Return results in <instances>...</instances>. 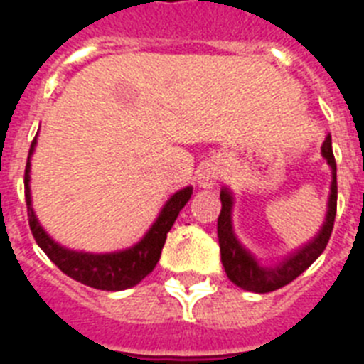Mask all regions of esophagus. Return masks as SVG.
Segmentation results:
<instances>
[{
	"instance_id": "esophagus-1",
	"label": "esophagus",
	"mask_w": 364,
	"mask_h": 364,
	"mask_svg": "<svg viewBox=\"0 0 364 364\" xmlns=\"http://www.w3.org/2000/svg\"><path fill=\"white\" fill-rule=\"evenodd\" d=\"M218 179H220L218 170L214 168V166H207V168L200 173V181L198 183H200V186H203V188H216Z\"/></svg>"
}]
</instances>
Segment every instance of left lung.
Listing matches in <instances>:
<instances>
[{"label": "left lung", "instance_id": "8db88e82", "mask_svg": "<svg viewBox=\"0 0 364 364\" xmlns=\"http://www.w3.org/2000/svg\"><path fill=\"white\" fill-rule=\"evenodd\" d=\"M322 157L326 159L331 168L330 198H328V210L324 223L314 240H309L302 247L289 252L282 262L277 265H262L251 255V251L243 247L232 227V207L235 198L229 188H221V213L218 218V240H220L221 264L225 267V273L232 284L252 293H269L280 289L286 284L293 282L299 274L304 273L309 265L314 264L322 251L326 249L328 240L333 230L335 210H337V166H335L333 150H331V135L322 143Z\"/></svg>", "mask_w": 364, "mask_h": 364}]
</instances>
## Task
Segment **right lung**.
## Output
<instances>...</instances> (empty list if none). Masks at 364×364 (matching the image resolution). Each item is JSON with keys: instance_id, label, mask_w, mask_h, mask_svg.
Returning <instances> with one entry per match:
<instances>
[{"instance_id": "1", "label": "right lung", "mask_w": 364, "mask_h": 364, "mask_svg": "<svg viewBox=\"0 0 364 364\" xmlns=\"http://www.w3.org/2000/svg\"><path fill=\"white\" fill-rule=\"evenodd\" d=\"M36 146V137L31 144L27 166H25V200H27V213H29V225L36 243L46 252L49 260L58 269L77 280L80 284L102 289V291H122L128 287L137 286L144 277L154 271L161 258L164 240L179 210L191 200L192 186H185L178 191L170 200L163 205L157 220L151 223L146 235L139 240L135 245L115 252H84L60 245L46 232L36 214L33 210V198H31V157Z\"/></svg>"}]
</instances>
